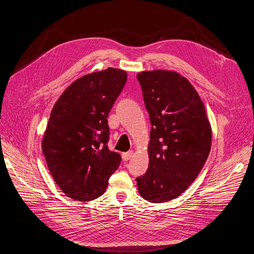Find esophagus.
I'll list each match as a JSON object with an SVG mask.
<instances>
[{
    "label": "esophagus",
    "mask_w": 254,
    "mask_h": 254,
    "mask_svg": "<svg viewBox=\"0 0 254 254\" xmlns=\"http://www.w3.org/2000/svg\"><path fill=\"white\" fill-rule=\"evenodd\" d=\"M133 155H134V152H133V151H129V152L124 153V154H122V159H124L125 161H127V160H129L130 158L133 157Z\"/></svg>",
    "instance_id": "obj_1"
}]
</instances>
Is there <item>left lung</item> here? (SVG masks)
I'll return each instance as SVG.
<instances>
[{
	"label": "left lung",
	"instance_id": "8db88e82",
	"mask_svg": "<svg viewBox=\"0 0 254 254\" xmlns=\"http://www.w3.org/2000/svg\"><path fill=\"white\" fill-rule=\"evenodd\" d=\"M151 120L146 173L136 181L140 195L163 203L184 192L198 177L211 147V127L192 84L167 70L137 74Z\"/></svg>",
	"mask_w": 254,
	"mask_h": 254
}]
</instances>
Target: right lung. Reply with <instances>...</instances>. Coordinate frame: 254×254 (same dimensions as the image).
<instances>
[{
    "label": "right lung",
    "instance_id": "1",
    "mask_svg": "<svg viewBox=\"0 0 254 254\" xmlns=\"http://www.w3.org/2000/svg\"><path fill=\"white\" fill-rule=\"evenodd\" d=\"M108 68L72 82L54 105L42 141L54 181L69 198L92 201L106 191L121 157L108 147V116L127 82Z\"/></svg>",
    "mask_w": 254,
    "mask_h": 254
}]
</instances>
